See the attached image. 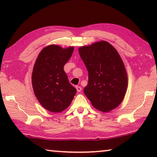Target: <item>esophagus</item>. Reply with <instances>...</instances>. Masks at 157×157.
Listing matches in <instances>:
<instances>
[{
  "mask_svg": "<svg viewBox=\"0 0 157 157\" xmlns=\"http://www.w3.org/2000/svg\"><path fill=\"white\" fill-rule=\"evenodd\" d=\"M75 88H76V89H77V91H78V92L81 91L82 88H81L80 86H75Z\"/></svg>",
  "mask_w": 157,
  "mask_h": 157,
  "instance_id": "esophagus-1",
  "label": "esophagus"
}]
</instances>
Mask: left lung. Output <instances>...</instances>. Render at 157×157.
I'll return each instance as SVG.
<instances>
[{
  "label": "left lung",
  "instance_id": "1",
  "mask_svg": "<svg viewBox=\"0 0 157 157\" xmlns=\"http://www.w3.org/2000/svg\"><path fill=\"white\" fill-rule=\"evenodd\" d=\"M79 54L89 73L84 89L92 105L103 112L116 108L127 88V76L118 52L105 41L79 48Z\"/></svg>",
  "mask_w": 157,
  "mask_h": 157
}]
</instances>
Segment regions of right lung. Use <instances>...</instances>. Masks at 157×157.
<instances>
[{
	"instance_id": "right-lung-1",
	"label": "right lung",
	"mask_w": 157,
	"mask_h": 157,
	"mask_svg": "<svg viewBox=\"0 0 157 157\" xmlns=\"http://www.w3.org/2000/svg\"><path fill=\"white\" fill-rule=\"evenodd\" d=\"M74 48L50 45L41 50L34 63L32 83L37 100L51 112H61L71 105L76 89L70 84L63 66Z\"/></svg>"
}]
</instances>
